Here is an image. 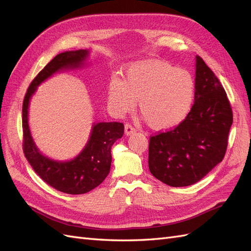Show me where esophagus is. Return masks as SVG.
I'll use <instances>...</instances> for the list:
<instances>
[{"mask_svg": "<svg viewBox=\"0 0 251 251\" xmlns=\"http://www.w3.org/2000/svg\"><path fill=\"white\" fill-rule=\"evenodd\" d=\"M125 133H126V136L132 135V134L136 133V128L132 125H130V124H126V126H125Z\"/></svg>", "mask_w": 251, "mask_h": 251, "instance_id": "obj_1", "label": "esophagus"}]
</instances>
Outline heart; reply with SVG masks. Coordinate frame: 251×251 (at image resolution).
I'll return each instance as SVG.
<instances>
[{
	"instance_id": "b5f03b06",
	"label": "heart",
	"mask_w": 251,
	"mask_h": 251,
	"mask_svg": "<svg viewBox=\"0 0 251 251\" xmlns=\"http://www.w3.org/2000/svg\"><path fill=\"white\" fill-rule=\"evenodd\" d=\"M196 83L193 75L162 60H148L130 66L124 80L109 82L108 102L116 115L133 111L138 100L139 111L148 125L157 131L170 130L191 112Z\"/></svg>"
}]
</instances>
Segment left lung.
Wrapping results in <instances>:
<instances>
[{
  "label": "left lung",
  "instance_id": "obj_1",
  "mask_svg": "<svg viewBox=\"0 0 251 251\" xmlns=\"http://www.w3.org/2000/svg\"><path fill=\"white\" fill-rule=\"evenodd\" d=\"M231 125L232 110L223 86L197 55L195 103L181 124L151 135L150 172L174 187L200 181L223 160Z\"/></svg>",
  "mask_w": 251,
  "mask_h": 251
}]
</instances>
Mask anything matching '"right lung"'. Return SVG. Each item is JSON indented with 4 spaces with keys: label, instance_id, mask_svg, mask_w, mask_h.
<instances>
[{
    "label": "right lung",
    "instance_id": "right-lung-1",
    "mask_svg": "<svg viewBox=\"0 0 251 251\" xmlns=\"http://www.w3.org/2000/svg\"><path fill=\"white\" fill-rule=\"evenodd\" d=\"M88 56L87 50L59 53L30 83L23 101V151L30 165L46 183L59 192L71 195L86 194L100 185L108 176L111 168V148L123 137V123H100L93 126L90 139L81 153L71 161L58 162L43 156L30 135L28 126L29 100L36 87L63 68L78 67Z\"/></svg>",
    "mask_w": 251,
    "mask_h": 251
}]
</instances>
